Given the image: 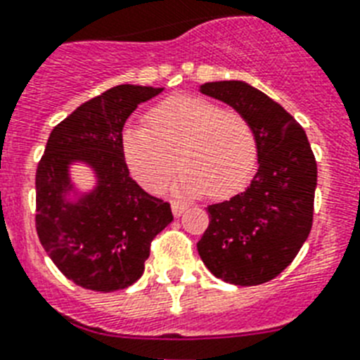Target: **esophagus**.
<instances>
[{
	"mask_svg": "<svg viewBox=\"0 0 360 360\" xmlns=\"http://www.w3.org/2000/svg\"><path fill=\"white\" fill-rule=\"evenodd\" d=\"M185 211H186V203L172 202V213H174V217H181Z\"/></svg>",
	"mask_w": 360,
	"mask_h": 360,
	"instance_id": "34e87169",
	"label": "esophagus"
}]
</instances>
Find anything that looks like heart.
I'll return each instance as SVG.
<instances>
[{
  "label": "heart",
  "mask_w": 360,
  "mask_h": 360,
  "mask_svg": "<svg viewBox=\"0 0 360 360\" xmlns=\"http://www.w3.org/2000/svg\"><path fill=\"white\" fill-rule=\"evenodd\" d=\"M121 146L132 175L149 191L162 188L181 164L177 188L191 196L236 194L257 157L256 136L243 115L194 97L158 104L147 115V129H124Z\"/></svg>",
  "instance_id": "obj_1"
}]
</instances>
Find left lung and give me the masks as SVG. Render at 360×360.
I'll return each mask as SVG.
<instances>
[{
    "mask_svg": "<svg viewBox=\"0 0 360 360\" xmlns=\"http://www.w3.org/2000/svg\"><path fill=\"white\" fill-rule=\"evenodd\" d=\"M207 97L250 123L257 172L245 192L209 205L198 254L217 278L257 285L278 276L312 230L318 166L307 132L278 103L240 80L207 82Z\"/></svg>",
    "mask_w": 360,
    "mask_h": 360,
    "instance_id": "1",
    "label": "left lung"
}]
</instances>
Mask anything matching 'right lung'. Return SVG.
<instances>
[{
  "instance_id": "right-lung-1",
  "label": "right lung",
  "mask_w": 360,
  "mask_h": 360,
  "mask_svg": "<svg viewBox=\"0 0 360 360\" xmlns=\"http://www.w3.org/2000/svg\"><path fill=\"white\" fill-rule=\"evenodd\" d=\"M158 93L162 87L123 84L84 103L53 127L37 166V236L56 267L86 290L134 284L151 240L174 220L168 202L130 177L121 146L129 115ZM75 162L94 169L93 191L77 194L70 181Z\"/></svg>"
}]
</instances>
